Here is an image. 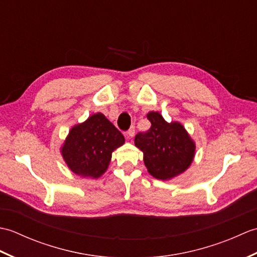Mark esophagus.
<instances>
[{"label":"esophagus","instance_id":"34e87169","mask_svg":"<svg viewBox=\"0 0 257 257\" xmlns=\"http://www.w3.org/2000/svg\"><path fill=\"white\" fill-rule=\"evenodd\" d=\"M134 136H135V128L132 127V128H130V129L128 130L127 133H125V137L130 139V138H133Z\"/></svg>","mask_w":257,"mask_h":257}]
</instances>
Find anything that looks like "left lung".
Returning a JSON list of instances; mask_svg holds the SVG:
<instances>
[{
  "instance_id": "obj_1",
  "label": "left lung",
  "mask_w": 257,
  "mask_h": 257,
  "mask_svg": "<svg viewBox=\"0 0 257 257\" xmlns=\"http://www.w3.org/2000/svg\"><path fill=\"white\" fill-rule=\"evenodd\" d=\"M147 118L151 127L138 134L135 145L144 152V162L152 177L167 181L189 169L195 156V143L179 121L168 122L158 111H150Z\"/></svg>"
}]
</instances>
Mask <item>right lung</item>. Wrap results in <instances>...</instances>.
Segmentation results:
<instances>
[{"instance_id":"add662e5","label":"right lung","mask_w":257,"mask_h":257,"mask_svg":"<svg viewBox=\"0 0 257 257\" xmlns=\"http://www.w3.org/2000/svg\"><path fill=\"white\" fill-rule=\"evenodd\" d=\"M123 144L122 134L105 114L97 112L69 130L61 155L73 173L98 179L107 171L112 152Z\"/></svg>"}]
</instances>
